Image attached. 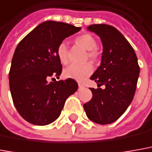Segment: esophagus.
<instances>
[{
    "mask_svg": "<svg viewBox=\"0 0 152 152\" xmlns=\"http://www.w3.org/2000/svg\"><path fill=\"white\" fill-rule=\"evenodd\" d=\"M78 86H79V89H82V88H84L85 86L83 84H81V83H79L78 84Z\"/></svg>",
    "mask_w": 152,
    "mask_h": 152,
    "instance_id": "esophagus-1",
    "label": "esophagus"
}]
</instances>
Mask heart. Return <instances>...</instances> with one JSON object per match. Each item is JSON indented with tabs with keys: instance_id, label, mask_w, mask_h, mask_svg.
Returning a JSON list of instances; mask_svg holds the SVG:
<instances>
[{
	"instance_id": "obj_1",
	"label": "heart",
	"mask_w": 152,
	"mask_h": 152,
	"mask_svg": "<svg viewBox=\"0 0 152 152\" xmlns=\"http://www.w3.org/2000/svg\"><path fill=\"white\" fill-rule=\"evenodd\" d=\"M76 41L82 46L86 50H88V57L91 59H96L97 57V51L95 50L97 46L96 39L88 33L82 34L76 37ZM57 56L60 62L62 65H66L68 63L67 47L65 42H61L57 46ZM93 71V66L90 62L83 64H72L64 71V76L66 78H71L74 80L81 81Z\"/></svg>"
}]
</instances>
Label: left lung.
Here are the masks:
<instances>
[{"instance_id": "8db88e82", "label": "left lung", "mask_w": 152, "mask_h": 152, "mask_svg": "<svg viewBox=\"0 0 152 152\" xmlns=\"http://www.w3.org/2000/svg\"><path fill=\"white\" fill-rule=\"evenodd\" d=\"M90 31L101 38L103 46L100 66L91 76L97 86L92 98L83 105L87 117L95 123L115 121L132 103L140 73L137 55L131 44L115 27L106 24L91 25Z\"/></svg>"}]
</instances>
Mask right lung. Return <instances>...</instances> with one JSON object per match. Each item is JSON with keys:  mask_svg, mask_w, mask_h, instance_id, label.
Wrapping results in <instances>:
<instances>
[{"mask_svg": "<svg viewBox=\"0 0 152 152\" xmlns=\"http://www.w3.org/2000/svg\"><path fill=\"white\" fill-rule=\"evenodd\" d=\"M80 27L47 20L32 30L15 48L9 72L10 90L15 108L26 121L46 126L58 118L66 100L78 89L73 79L49 82L60 76L62 65L57 46Z\"/></svg>", "mask_w": 152, "mask_h": 152, "instance_id": "add662e5", "label": "right lung"}]
</instances>
